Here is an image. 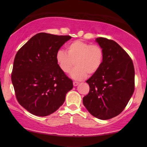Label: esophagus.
I'll return each instance as SVG.
<instances>
[{
  "label": "esophagus",
  "instance_id": "34e87169",
  "mask_svg": "<svg viewBox=\"0 0 147 147\" xmlns=\"http://www.w3.org/2000/svg\"><path fill=\"white\" fill-rule=\"evenodd\" d=\"M79 85V82H73V85L74 86H76Z\"/></svg>",
  "mask_w": 147,
  "mask_h": 147
}]
</instances>
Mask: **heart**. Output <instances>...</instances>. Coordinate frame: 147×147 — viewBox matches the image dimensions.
Here are the masks:
<instances>
[{
  "label": "heart",
  "instance_id": "b5f03b06",
  "mask_svg": "<svg viewBox=\"0 0 147 147\" xmlns=\"http://www.w3.org/2000/svg\"><path fill=\"white\" fill-rule=\"evenodd\" d=\"M67 53L59 50L56 54V61L64 73L69 72L75 62L76 66L71 71L73 79L82 80L93 75L101 67L104 59V51L101 46L77 40L68 43Z\"/></svg>",
  "mask_w": 147,
  "mask_h": 147
}]
</instances>
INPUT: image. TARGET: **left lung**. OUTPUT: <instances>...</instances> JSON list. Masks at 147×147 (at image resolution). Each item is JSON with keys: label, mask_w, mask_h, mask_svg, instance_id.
Here are the masks:
<instances>
[{"label": "left lung", "mask_w": 147, "mask_h": 147, "mask_svg": "<svg viewBox=\"0 0 147 147\" xmlns=\"http://www.w3.org/2000/svg\"><path fill=\"white\" fill-rule=\"evenodd\" d=\"M104 51L100 69L86 81L90 86L83 103L93 116L107 120L125 109L135 90V69L129 55L112 40L96 39Z\"/></svg>", "instance_id": "obj_1"}]
</instances>
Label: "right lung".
Instances as JSON below:
<instances>
[{
	"instance_id": "right-lung-1",
	"label": "right lung",
	"mask_w": 147,
	"mask_h": 147,
	"mask_svg": "<svg viewBox=\"0 0 147 147\" xmlns=\"http://www.w3.org/2000/svg\"><path fill=\"white\" fill-rule=\"evenodd\" d=\"M69 35L40 33L16 54L11 74L16 97L31 114L47 116L63 104L73 81L59 68L56 54Z\"/></svg>"
}]
</instances>
